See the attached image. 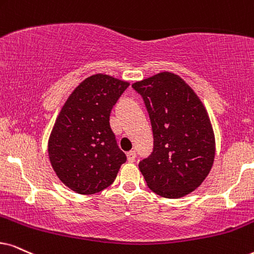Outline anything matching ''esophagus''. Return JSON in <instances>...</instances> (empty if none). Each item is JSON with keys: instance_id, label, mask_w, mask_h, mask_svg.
Returning <instances> with one entry per match:
<instances>
[{"instance_id": "1", "label": "esophagus", "mask_w": 254, "mask_h": 254, "mask_svg": "<svg viewBox=\"0 0 254 254\" xmlns=\"http://www.w3.org/2000/svg\"><path fill=\"white\" fill-rule=\"evenodd\" d=\"M127 160H129V162H133V160L136 159V152H134L133 150H131L127 153Z\"/></svg>"}]
</instances>
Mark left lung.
<instances>
[{"mask_svg": "<svg viewBox=\"0 0 254 254\" xmlns=\"http://www.w3.org/2000/svg\"><path fill=\"white\" fill-rule=\"evenodd\" d=\"M153 132V151L139 170L155 193L177 199L195 190L213 165L216 142L207 111L195 92L172 72L136 82Z\"/></svg>", "mask_w": 254, "mask_h": 254, "instance_id": "8db88e82", "label": "left lung"}]
</instances>
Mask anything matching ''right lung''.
<instances>
[{
  "mask_svg": "<svg viewBox=\"0 0 254 254\" xmlns=\"http://www.w3.org/2000/svg\"><path fill=\"white\" fill-rule=\"evenodd\" d=\"M129 83L103 73L85 78L64 103L48 143L51 166L70 190L94 194L110 186L127 156L110 114Z\"/></svg>",
  "mask_w": 254,
  "mask_h": 254,
  "instance_id": "1",
  "label": "right lung"
}]
</instances>
